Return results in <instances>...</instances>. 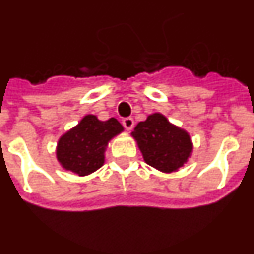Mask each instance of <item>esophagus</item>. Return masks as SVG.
<instances>
[{
	"mask_svg": "<svg viewBox=\"0 0 254 254\" xmlns=\"http://www.w3.org/2000/svg\"><path fill=\"white\" fill-rule=\"evenodd\" d=\"M123 125H124V127L127 129V130H131L134 127L133 117H125V119L123 120Z\"/></svg>",
	"mask_w": 254,
	"mask_h": 254,
	"instance_id": "esophagus-1",
	"label": "esophagus"
}]
</instances>
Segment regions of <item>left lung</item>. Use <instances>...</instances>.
<instances>
[{
  "label": "left lung",
  "instance_id": "8db88e82",
  "mask_svg": "<svg viewBox=\"0 0 254 254\" xmlns=\"http://www.w3.org/2000/svg\"><path fill=\"white\" fill-rule=\"evenodd\" d=\"M148 165L170 173L180 169L192 152L189 133L174 127L161 114L140 121L131 133Z\"/></svg>",
  "mask_w": 254,
  "mask_h": 254
}]
</instances>
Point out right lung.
Here are the masks:
<instances>
[{
  "label": "right lung",
  "instance_id": "obj_1",
  "mask_svg": "<svg viewBox=\"0 0 254 254\" xmlns=\"http://www.w3.org/2000/svg\"><path fill=\"white\" fill-rule=\"evenodd\" d=\"M124 130L116 119L98 120L87 115L77 127L62 135L57 147V157L64 169L78 176H87L103 165L104 151L111 138Z\"/></svg>",
  "mask_w": 254,
  "mask_h": 254
}]
</instances>
